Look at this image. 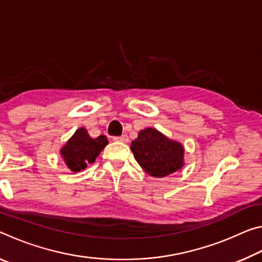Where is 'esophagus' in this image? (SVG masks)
I'll use <instances>...</instances> for the list:
<instances>
[{
	"label": "esophagus",
	"instance_id": "1",
	"mask_svg": "<svg viewBox=\"0 0 262 262\" xmlns=\"http://www.w3.org/2000/svg\"><path fill=\"white\" fill-rule=\"evenodd\" d=\"M114 141H118V142H128V136L125 134V135H121V136H114L113 137Z\"/></svg>",
	"mask_w": 262,
	"mask_h": 262
}]
</instances>
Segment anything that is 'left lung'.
<instances>
[{"instance_id":"obj_1","label":"left lung","mask_w":262,"mask_h":262,"mask_svg":"<svg viewBox=\"0 0 262 262\" xmlns=\"http://www.w3.org/2000/svg\"><path fill=\"white\" fill-rule=\"evenodd\" d=\"M132 151L137 163L148 174L163 178L184 165V148L168 140L154 128H145L132 142Z\"/></svg>"}]
</instances>
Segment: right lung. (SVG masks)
Segmentation results:
<instances>
[{
    "label": "right lung",
    "instance_id": "obj_1",
    "mask_svg": "<svg viewBox=\"0 0 262 262\" xmlns=\"http://www.w3.org/2000/svg\"><path fill=\"white\" fill-rule=\"evenodd\" d=\"M107 143L106 136L100 135L97 139H92L86 129L79 128L61 149V155L70 170L79 172L96 161L97 156Z\"/></svg>",
    "mask_w": 262,
    "mask_h": 262
}]
</instances>
